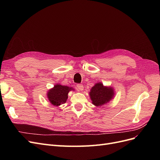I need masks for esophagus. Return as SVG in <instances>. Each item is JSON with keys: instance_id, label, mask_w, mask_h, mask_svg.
Listing matches in <instances>:
<instances>
[{"instance_id": "34e87169", "label": "esophagus", "mask_w": 160, "mask_h": 160, "mask_svg": "<svg viewBox=\"0 0 160 160\" xmlns=\"http://www.w3.org/2000/svg\"><path fill=\"white\" fill-rule=\"evenodd\" d=\"M76 89L77 91H83V85L82 84H77L76 86Z\"/></svg>"}]
</instances>
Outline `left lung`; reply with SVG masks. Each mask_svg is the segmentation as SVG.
Returning <instances> with one entry per match:
<instances>
[{
	"label": "left lung",
	"mask_w": 160,
	"mask_h": 160,
	"mask_svg": "<svg viewBox=\"0 0 160 160\" xmlns=\"http://www.w3.org/2000/svg\"><path fill=\"white\" fill-rule=\"evenodd\" d=\"M89 94L93 104L99 107L109 102L114 95L113 89L104 87L102 83L95 84Z\"/></svg>",
	"instance_id": "left-lung-1"
}]
</instances>
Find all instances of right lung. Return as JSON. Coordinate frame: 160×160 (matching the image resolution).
<instances>
[{
  "mask_svg": "<svg viewBox=\"0 0 160 160\" xmlns=\"http://www.w3.org/2000/svg\"><path fill=\"white\" fill-rule=\"evenodd\" d=\"M72 89V88H70L69 87L56 85L47 93L48 98L53 105L59 106L66 102L68 98L69 91Z\"/></svg>",
  "mask_w": 160,
  "mask_h": 160,
  "instance_id": "obj_1",
  "label": "right lung"
}]
</instances>
